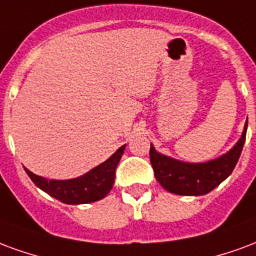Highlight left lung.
<instances>
[{"instance_id":"left-lung-1","label":"left lung","mask_w":256,"mask_h":256,"mask_svg":"<svg viewBox=\"0 0 256 256\" xmlns=\"http://www.w3.org/2000/svg\"><path fill=\"white\" fill-rule=\"evenodd\" d=\"M246 134H247V121L242 138L233 146V148L216 160L202 162V164L177 161L174 158L160 154L151 144L150 161L156 182L166 191L176 195H187V196L206 195L218 187L233 172L243 150Z\"/></svg>"}]
</instances>
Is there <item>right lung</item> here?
<instances>
[{
  "label": "right lung",
  "mask_w": 256,
  "mask_h": 256,
  "mask_svg": "<svg viewBox=\"0 0 256 256\" xmlns=\"http://www.w3.org/2000/svg\"><path fill=\"white\" fill-rule=\"evenodd\" d=\"M126 144L121 146L113 156L108 158L94 169L86 174L70 180H49L44 177L36 176L27 168V172L32 182L42 191L49 194L50 196L58 199L60 202L66 204H83V203L96 202L108 195L114 184L116 168L124 154Z\"/></svg>",
  "instance_id": "obj_1"
}]
</instances>
